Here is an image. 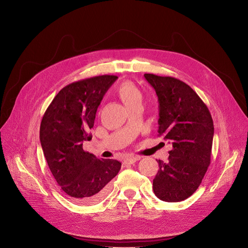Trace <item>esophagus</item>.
Returning <instances> with one entry per match:
<instances>
[{
	"instance_id": "esophagus-1",
	"label": "esophagus",
	"mask_w": 248,
	"mask_h": 248,
	"mask_svg": "<svg viewBox=\"0 0 248 248\" xmlns=\"http://www.w3.org/2000/svg\"><path fill=\"white\" fill-rule=\"evenodd\" d=\"M140 160V157H134V156H128L124 160V165H131L133 163H135L136 161Z\"/></svg>"
}]
</instances>
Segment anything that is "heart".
Masks as SVG:
<instances>
[{
	"instance_id": "1",
	"label": "heart",
	"mask_w": 248,
	"mask_h": 248,
	"mask_svg": "<svg viewBox=\"0 0 248 248\" xmlns=\"http://www.w3.org/2000/svg\"><path fill=\"white\" fill-rule=\"evenodd\" d=\"M117 92L120 99L127 108L137 103H141V101H142V93L131 82L126 81L122 83L118 87Z\"/></svg>"
}]
</instances>
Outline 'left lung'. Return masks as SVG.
<instances>
[{"mask_svg": "<svg viewBox=\"0 0 248 248\" xmlns=\"http://www.w3.org/2000/svg\"><path fill=\"white\" fill-rule=\"evenodd\" d=\"M159 101V135L170 140L169 162L159 164L153 180L155 195L166 202L191 196L211 163L214 124L205 103L184 81L145 74Z\"/></svg>", "mask_w": 248, "mask_h": 248, "instance_id": "obj_1", "label": "left lung"}]
</instances>
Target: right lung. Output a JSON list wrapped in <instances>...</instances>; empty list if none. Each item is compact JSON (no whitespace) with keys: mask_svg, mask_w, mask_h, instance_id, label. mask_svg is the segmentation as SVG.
Returning a JSON list of instances; mask_svg holds the SVG:
<instances>
[{"mask_svg":"<svg viewBox=\"0 0 248 248\" xmlns=\"http://www.w3.org/2000/svg\"><path fill=\"white\" fill-rule=\"evenodd\" d=\"M116 76H98L64 86L53 99L40 124V142L50 170L73 201L88 205L108 193L122 164L98 159L82 148L90 140L99 105Z\"/></svg>","mask_w":248,"mask_h":248,"instance_id":"add662e5","label":"right lung"}]
</instances>
